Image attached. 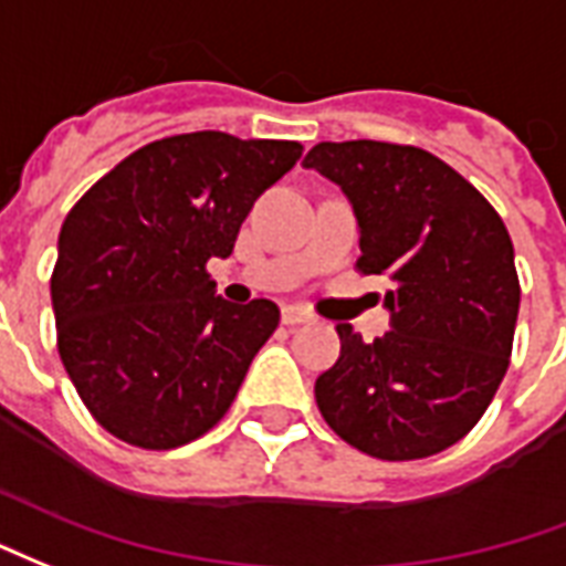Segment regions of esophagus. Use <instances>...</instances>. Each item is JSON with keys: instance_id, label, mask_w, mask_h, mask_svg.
Masks as SVG:
<instances>
[{"instance_id": "34e87169", "label": "esophagus", "mask_w": 566, "mask_h": 566, "mask_svg": "<svg viewBox=\"0 0 566 566\" xmlns=\"http://www.w3.org/2000/svg\"><path fill=\"white\" fill-rule=\"evenodd\" d=\"M311 319H313L311 313L301 311V307H295V304L283 307V325H289V328H295V325H307Z\"/></svg>"}]
</instances>
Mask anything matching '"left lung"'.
<instances>
[{
  "label": "left lung",
  "instance_id": "obj_1",
  "mask_svg": "<svg viewBox=\"0 0 566 566\" xmlns=\"http://www.w3.org/2000/svg\"><path fill=\"white\" fill-rule=\"evenodd\" d=\"M304 165L353 201L356 271L389 280L395 325L365 344L337 323L319 413L365 455H437L480 422L510 368L522 298L510 232L480 189L413 144L323 142Z\"/></svg>",
  "mask_w": 566,
  "mask_h": 566
}]
</instances>
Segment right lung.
Here are the masks:
<instances>
[{"label": "right lung", "mask_w": 566, "mask_h": 566, "mask_svg": "<svg viewBox=\"0 0 566 566\" xmlns=\"http://www.w3.org/2000/svg\"><path fill=\"white\" fill-rule=\"evenodd\" d=\"M298 142L187 132L144 144L69 210L51 274L56 349L84 407L138 449H177L229 413L280 325L274 301L213 295L253 201Z\"/></svg>", "instance_id": "1"}]
</instances>
